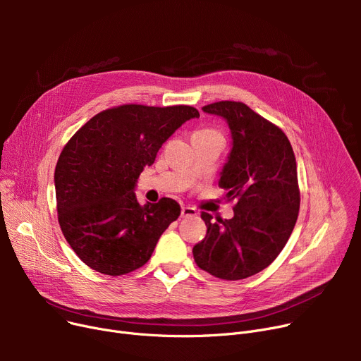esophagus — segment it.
<instances>
[{"mask_svg": "<svg viewBox=\"0 0 361 361\" xmlns=\"http://www.w3.org/2000/svg\"><path fill=\"white\" fill-rule=\"evenodd\" d=\"M197 215V211L195 209V207L192 206H183L181 207V218H192V216H196Z\"/></svg>", "mask_w": 361, "mask_h": 361, "instance_id": "1", "label": "esophagus"}]
</instances>
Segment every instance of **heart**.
I'll return each instance as SVG.
<instances>
[{
	"instance_id": "1",
	"label": "heart",
	"mask_w": 361,
	"mask_h": 361,
	"mask_svg": "<svg viewBox=\"0 0 361 361\" xmlns=\"http://www.w3.org/2000/svg\"><path fill=\"white\" fill-rule=\"evenodd\" d=\"M202 131H212V130H202Z\"/></svg>"
}]
</instances>
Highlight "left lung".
I'll use <instances>...</instances> for the list:
<instances>
[{"label": "left lung", "instance_id": "1", "mask_svg": "<svg viewBox=\"0 0 361 361\" xmlns=\"http://www.w3.org/2000/svg\"><path fill=\"white\" fill-rule=\"evenodd\" d=\"M222 117L231 131V150L219 185L235 199L231 219L202 212L206 237L193 247L197 267L237 281L276 259L287 244L300 209L295 157L279 127L243 102L221 101L202 108Z\"/></svg>", "mask_w": 361, "mask_h": 361}]
</instances>
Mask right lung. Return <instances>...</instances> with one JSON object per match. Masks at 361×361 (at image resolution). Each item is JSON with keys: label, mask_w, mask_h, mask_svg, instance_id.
Wrapping results in <instances>:
<instances>
[{"label": "right lung", "mask_w": 361, "mask_h": 361, "mask_svg": "<svg viewBox=\"0 0 361 361\" xmlns=\"http://www.w3.org/2000/svg\"><path fill=\"white\" fill-rule=\"evenodd\" d=\"M188 105H121L92 117L64 146L54 183L61 231L89 268L117 276L150 259L180 204L168 197L140 204L135 188L162 143L185 121Z\"/></svg>", "instance_id": "add662e5"}]
</instances>
